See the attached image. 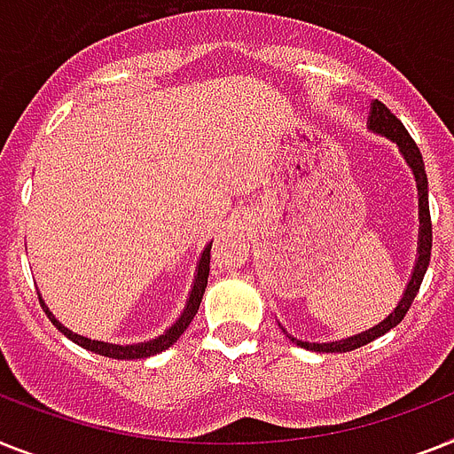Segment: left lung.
Returning <instances> with one entry per match:
<instances>
[{"label": "left lung", "mask_w": 454, "mask_h": 454, "mask_svg": "<svg viewBox=\"0 0 454 454\" xmlns=\"http://www.w3.org/2000/svg\"><path fill=\"white\" fill-rule=\"evenodd\" d=\"M366 127L369 132L378 134V137L389 138L392 144H396L402 157L406 160L408 168L413 171L415 185H418V218H420V231H418V254H415L413 271H411V280H408L406 290H403L402 299L395 306V310L389 313L385 320H380L378 325L369 327L366 332H359V334L346 336V339L339 340H327V343H309V340H299L294 336L287 334V339L294 340L299 348H306V350H313V353H348V350H355V348H362L371 340H376L378 336L387 334L389 329H395L399 322L406 317L411 303H413L415 294L420 290L422 278H425L427 267H429V257H432V218H429V192H427V174H425V162H422L420 148L415 145V141L411 138V134L406 132V127L402 125V120L396 118L395 114H389V108L385 104H380L378 99H373L369 111V120H366Z\"/></svg>", "instance_id": "left-lung-1"}]
</instances>
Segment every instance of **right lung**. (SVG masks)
Here are the masks:
<instances>
[{"instance_id": "1", "label": "right lung", "mask_w": 454, "mask_h": 454, "mask_svg": "<svg viewBox=\"0 0 454 454\" xmlns=\"http://www.w3.org/2000/svg\"><path fill=\"white\" fill-rule=\"evenodd\" d=\"M208 264H211V243H206V248L201 250L200 254V262H197V269H194V280H192V287L187 292V301L183 306L181 316L176 317V322L171 327H167L160 336L155 339H148V340H141V343H108V340H95V339H88V336H81L76 332H71L69 327H65L58 317L52 316L51 309L46 306V301L41 299L39 294V301L46 310V316L51 317V322L55 327L62 332L69 340H74L76 346L85 348L90 353H97V355H104V357H111V359H144V357H153V355H160L162 350L171 348L176 340L181 339V334L190 327V322L194 320L197 316V310H200V303L201 297H204V290H206V283H208Z\"/></svg>"}]
</instances>
